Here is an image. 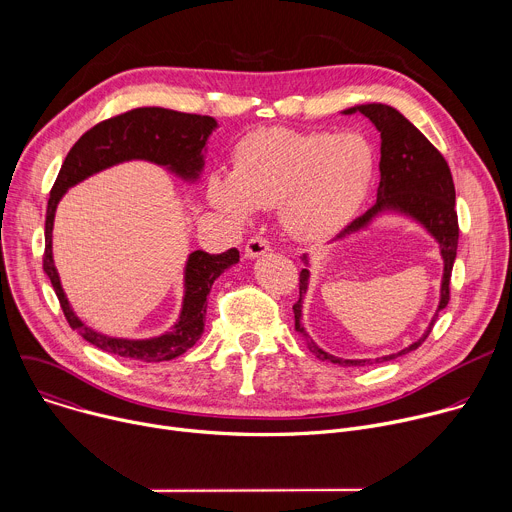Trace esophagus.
Returning <instances> with one entry per match:
<instances>
[{
    "mask_svg": "<svg viewBox=\"0 0 512 512\" xmlns=\"http://www.w3.org/2000/svg\"><path fill=\"white\" fill-rule=\"evenodd\" d=\"M269 251H271L269 241L263 239V237H253V239H249V243L245 245V257H247V259L263 257V255L269 253Z\"/></svg>",
    "mask_w": 512,
    "mask_h": 512,
    "instance_id": "34e87169",
    "label": "esophagus"
}]
</instances>
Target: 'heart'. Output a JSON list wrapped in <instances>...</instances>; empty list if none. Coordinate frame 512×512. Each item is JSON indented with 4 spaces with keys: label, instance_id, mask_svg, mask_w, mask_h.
<instances>
[{
    "label": "heart",
    "instance_id": "b5f03b06",
    "mask_svg": "<svg viewBox=\"0 0 512 512\" xmlns=\"http://www.w3.org/2000/svg\"><path fill=\"white\" fill-rule=\"evenodd\" d=\"M373 145L358 133L265 127L239 139L233 170L212 172L210 204L247 223L253 208H279L287 235L320 243L342 231L375 180Z\"/></svg>",
    "mask_w": 512,
    "mask_h": 512
}]
</instances>
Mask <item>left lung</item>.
<instances>
[{
    "label": "left lung",
    "instance_id": "8db88e82",
    "mask_svg": "<svg viewBox=\"0 0 512 512\" xmlns=\"http://www.w3.org/2000/svg\"><path fill=\"white\" fill-rule=\"evenodd\" d=\"M344 115L360 113L367 117L377 131L381 133V182L377 190V202L352 221L332 243L344 241L352 235L367 231L377 218L385 214H397L409 218L411 223L419 225L440 247V257L444 263L442 283H440V302L423 330V334L401 348L399 352L385 354L379 358H340L326 350H322L306 332L302 324V304L310 287V269H302L300 273V300L294 306L296 332L306 340L310 352H314L320 360H328L340 367H367V364L387 362L397 356H403L415 350L431 332L437 316L450 302V277L458 251V214H456V188L452 180V172L444 156L437 152L429 139L395 107L385 103H364L354 105L342 111ZM306 267H310L308 253L302 255Z\"/></svg>",
    "mask_w": 512,
    "mask_h": 512
}]
</instances>
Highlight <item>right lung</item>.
<instances>
[{"instance_id": "1", "label": "right lung", "mask_w": 512, "mask_h": 512, "mask_svg": "<svg viewBox=\"0 0 512 512\" xmlns=\"http://www.w3.org/2000/svg\"><path fill=\"white\" fill-rule=\"evenodd\" d=\"M218 127L214 117L180 113L162 107H139L111 117L89 129L68 152L50 190L46 208L44 273L48 275L60 308L72 330L97 348L141 362L172 360L192 348L204 332L206 298L221 273L239 263V251L221 255L192 251L184 265V296L180 316L170 330L152 338H115L87 326L72 310L52 255V229L56 206L68 188L111 166L143 160L166 168L176 178L196 184L204 170V154L210 133Z\"/></svg>"}]
</instances>
